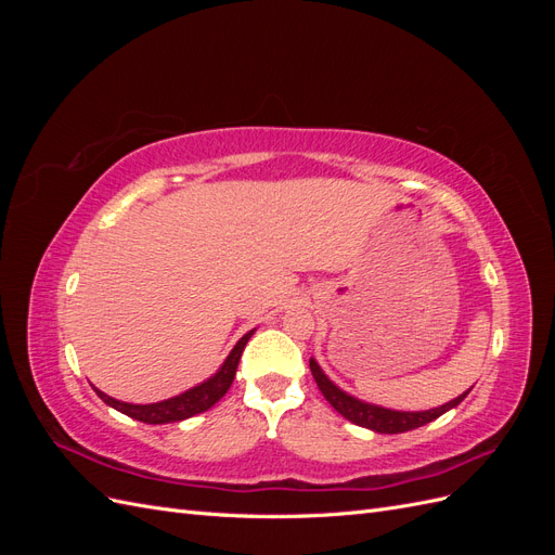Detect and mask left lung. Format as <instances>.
<instances>
[{
    "instance_id": "8db88e82",
    "label": "left lung",
    "mask_w": 555,
    "mask_h": 555,
    "mask_svg": "<svg viewBox=\"0 0 555 555\" xmlns=\"http://www.w3.org/2000/svg\"><path fill=\"white\" fill-rule=\"evenodd\" d=\"M310 371L312 377L319 386V391L324 393V398L331 402V408L335 412H340L347 422L363 426V428H371L375 433H386V435H396V433H405V430H414L418 426H426L435 418L442 416L444 412H449L451 408H456L459 402H463V398L469 393V389L465 393H461L459 398H453L440 408H433V410H424V412H398V410H389V408H379L373 405V402H363L354 396H349L347 391H343L340 386H335L326 375L322 367L314 359H310Z\"/></svg>"
}]
</instances>
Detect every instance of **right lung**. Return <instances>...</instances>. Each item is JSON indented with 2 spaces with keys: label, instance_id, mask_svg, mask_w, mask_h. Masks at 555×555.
<instances>
[{
  "label": "right lung",
  "instance_id": "right-lung-1",
  "mask_svg": "<svg viewBox=\"0 0 555 555\" xmlns=\"http://www.w3.org/2000/svg\"><path fill=\"white\" fill-rule=\"evenodd\" d=\"M251 333H255V331H249V333L243 335V338L236 343V347L231 349V354L227 357V361L222 363L220 371H217L210 379L201 382L198 386H192L190 391H184L176 398L162 400V402H150V405H133V402L115 400V398L106 396L104 391H99V389H94V391H96L99 398L106 402V405H111L113 410L122 412L131 418H137V422H143V424L184 422V418L210 410L215 402L229 391V386L233 384V377H236V367H238L241 354H243L247 340L251 338Z\"/></svg>",
  "mask_w": 555,
  "mask_h": 555
}]
</instances>
